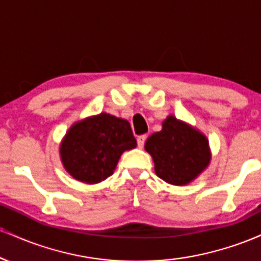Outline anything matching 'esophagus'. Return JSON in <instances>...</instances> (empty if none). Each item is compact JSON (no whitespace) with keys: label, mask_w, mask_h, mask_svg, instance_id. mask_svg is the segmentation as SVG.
<instances>
[{"label":"esophagus","mask_w":261,"mask_h":261,"mask_svg":"<svg viewBox=\"0 0 261 261\" xmlns=\"http://www.w3.org/2000/svg\"><path fill=\"white\" fill-rule=\"evenodd\" d=\"M146 139H147V136H146V135H140V136L137 137V146H139L140 148L143 147V145H145V142H146Z\"/></svg>","instance_id":"1"}]
</instances>
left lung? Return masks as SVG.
I'll return each mask as SVG.
<instances>
[{
  "label": "left lung",
  "mask_w": 261,
  "mask_h": 261,
  "mask_svg": "<svg viewBox=\"0 0 261 261\" xmlns=\"http://www.w3.org/2000/svg\"><path fill=\"white\" fill-rule=\"evenodd\" d=\"M145 148L153 158L155 174L173 185L194 180L210 163L207 139L174 116H168L162 131L148 137Z\"/></svg>",
  "instance_id": "8db88e82"
}]
</instances>
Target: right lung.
Here are the masks:
<instances>
[{"label": "right lung", "mask_w": 261, "mask_h": 261, "mask_svg": "<svg viewBox=\"0 0 261 261\" xmlns=\"http://www.w3.org/2000/svg\"><path fill=\"white\" fill-rule=\"evenodd\" d=\"M136 145L130 122L101 113L74 124L62 141L60 154L74 179L95 184L112 175L122 152Z\"/></svg>", "instance_id": "obj_1"}]
</instances>
